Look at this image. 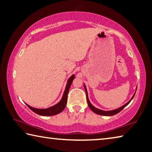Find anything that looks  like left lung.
Masks as SVG:
<instances>
[{
	"label": "left lung",
	"mask_w": 152,
	"mask_h": 152,
	"mask_svg": "<svg viewBox=\"0 0 152 152\" xmlns=\"http://www.w3.org/2000/svg\"><path fill=\"white\" fill-rule=\"evenodd\" d=\"M84 87H85V90H86V97H87V103H88V105H89V107L91 109V111H94L95 113L98 114V115H105V116H112L115 115V114L118 113L119 112H120V111L123 110V109L126 107V106L129 104V103L131 102V101L133 99V98L134 97V95L135 94V93L133 95L132 99H130L128 102L126 104L124 105L123 106H121V107H119L118 109H116V110H111V111H103L102 110H99V109H97L96 107H95L94 105H93L91 103H90L89 100V97H88V94H87V89H86V85L84 84ZM137 89V88H136Z\"/></svg>",
	"instance_id": "8db88e82"
}]
</instances>
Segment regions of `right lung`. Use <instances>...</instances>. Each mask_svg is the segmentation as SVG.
<instances>
[{
    "label": "right lung",
    "instance_id": "obj_1",
    "mask_svg": "<svg viewBox=\"0 0 152 152\" xmlns=\"http://www.w3.org/2000/svg\"><path fill=\"white\" fill-rule=\"evenodd\" d=\"M75 78V75H71L69 79H68L67 83H66V86L65 87V91L63 93V97L61 98V99L59 102L57 104L52 106V107H50L47 109H37V108H34L33 107H31L30 105L26 104L30 110L33 111L37 114L40 115L42 116H52L57 115L58 113H60L61 111H62L64 109H65V106L66 105V102H67V95L69 91V88L72 84V82H73V79Z\"/></svg>",
    "mask_w": 152,
    "mask_h": 152
}]
</instances>
